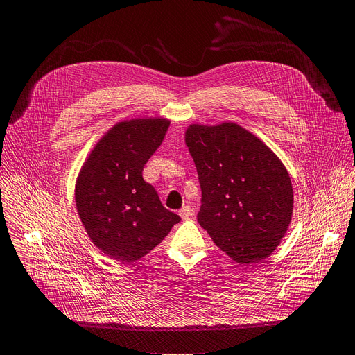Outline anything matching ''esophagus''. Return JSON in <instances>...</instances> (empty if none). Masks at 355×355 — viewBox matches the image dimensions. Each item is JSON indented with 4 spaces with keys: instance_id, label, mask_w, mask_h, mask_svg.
Here are the masks:
<instances>
[{
    "instance_id": "esophagus-1",
    "label": "esophagus",
    "mask_w": 355,
    "mask_h": 355,
    "mask_svg": "<svg viewBox=\"0 0 355 355\" xmlns=\"http://www.w3.org/2000/svg\"><path fill=\"white\" fill-rule=\"evenodd\" d=\"M178 214L181 216L182 220H189L190 217L194 216V210H193L190 206H184V207L178 211Z\"/></svg>"
}]
</instances>
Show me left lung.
Wrapping results in <instances>:
<instances>
[{"mask_svg":"<svg viewBox=\"0 0 355 355\" xmlns=\"http://www.w3.org/2000/svg\"><path fill=\"white\" fill-rule=\"evenodd\" d=\"M185 145L201 185L200 226L239 265L269 257L293 213V189L284 162L234 122L191 123Z\"/></svg>","mask_w":355,"mask_h":355,"instance_id":"left-lung-1","label":"left lung"}]
</instances>
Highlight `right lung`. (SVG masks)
<instances>
[{"instance_id": "1", "label": "right lung", "mask_w": 355, "mask_h": 355, "mask_svg": "<svg viewBox=\"0 0 355 355\" xmlns=\"http://www.w3.org/2000/svg\"><path fill=\"white\" fill-rule=\"evenodd\" d=\"M170 121L135 118L115 123L93 146L74 185L82 225L99 250L132 263L158 246L181 217L166 210L142 178Z\"/></svg>"}]
</instances>
